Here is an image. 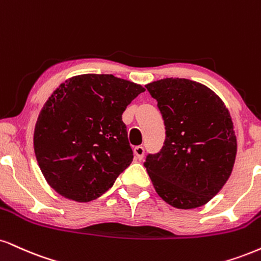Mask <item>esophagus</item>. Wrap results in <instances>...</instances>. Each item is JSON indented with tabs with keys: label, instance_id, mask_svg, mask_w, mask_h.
I'll return each mask as SVG.
<instances>
[{
	"label": "esophagus",
	"instance_id": "obj_1",
	"mask_svg": "<svg viewBox=\"0 0 261 261\" xmlns=\"http://www.w3.org/2000/svg\"><path fill=\"white\" fill-rule=\"evenodd\" d=\"M134 153H135V158L139 159V161H142L143 155H144L143 146H136V147H135Z\"/></svg>",
	"mask_w": 261,
	"mask_h": 261
}]
</instances>
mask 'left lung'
I'll list each match as a JSON object with an SVG mask.
<instances>
[{
    "label": "left lung",
    "mask_w": 261,
    "mask_h": 261,
    "mask_svg": "<svg viewBox=\"0 0 261 261\" xmlns=\"http://www.w3.org/2000/svg\"><path fill=\"white\" fill-rule=\"evenodd\" d=\"M146 87L165 125L164 146L143 163L156 193L178 209L208 203L230 177L236 158L230 113L196 81L168 77Z\"/></svg>",
    "instance_id": "1"
}]
</instances>
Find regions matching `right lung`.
<instances>
[{
	"label": "right lung",
	"instance_id": "right-lung-1",
	"mask_svg": "<svg viewBox=\"0 0 261 261\" xmlns=\"http://www.w3.org/2000/svg\"><path fill=\"white\" fill-rule=\"evenodd\" d=\"M143 91L111 74H85L53 92L34 134L37 163L53 190L90 202L114 185L134 159L121 115Z\"/></svg>",
	"mask_w": 261,
	"mask_h": 261
}]
</instances>
